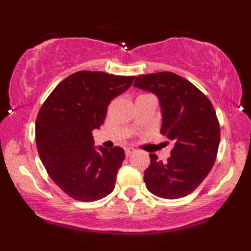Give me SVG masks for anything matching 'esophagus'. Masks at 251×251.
Instances as JSON below:
<instances>
[{
  "label": "esophagus",
  "mask_w": 251,
  "mask_h": 251,
  "mask_svg": "<svg viewBox=\"0 0 251 251\" xmlns=\"http://www.w3.org/2000/svg\"><path fill=\"white\" fill-rule=\"evenodd\" d=\"M135 152V149H133V147H126L125 149V154L126 156H129L132 154V153Z\"/></svg>",
  "instance_id": "1"
}]
</instances>
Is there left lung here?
Here are the masks:
<instances>
[{
    "label": "left lung",
    "mask_w": 251,
    "mask_h": 251,
    "mask_svg": "<svg viewBox=\"0 0 251 251\" xmlns=\"http://www.w3.org/2000/svg\"><path fill=\"white\" fill-rule=\"evenodd\" d=\"M134 87L158 97L161 133L174 141L166 162L150 154L144 174L147 189L162 199L191 194L212 170L220 144V125L209 99L173 72L138 76Z\"/></svg>",
    "instance_id": "1"
}]
</instances>
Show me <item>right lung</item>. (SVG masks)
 Instances as JSON below:
<instances>
[{
    "mask_svg": "<svg viewBox=\"0 0 251 251\" xmlns=\"http://www.w3.org/2000/svg\"><path fill=\"white\" fill-rule=\"evenodd\" d=\"M133 79L101 71L76 72L55 87L39 110V158L53 182L75 200H100L114 189L125 152L118 146L96 149L92 131L100 128L110 101Z\"/></svg>",
    "mask_w": 251,
    "mask_h": 251,
    "instance_id": "right-lung-1",
    "label": "right lung"
}]
</instances>
